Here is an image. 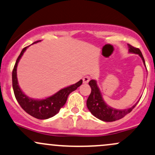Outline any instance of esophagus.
Returning <instances> with one entry per match:
<instances>
[{
    "mask_svg": "<svg viewBox=\"0 0 155 155\" xmlns=\"http://www.w3.org/2000/svg\"><path fill=\"white\" fill-rule=\"evenodd\" d=\"M82 80H83V83H84V84H87V83L89 82V81L91 80V77L88 76H86L83 78Z\"/></svg>",
    "mask_w": 155,
    "mask_h": 155,
    "instance_id": "1",
    "label": "esophagus"
}]
</instances>
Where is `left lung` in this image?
Wrapping results in <instances>:
<instances>
[{"label":"left lung","mask_w":155,"mask_h":155,"mask_svg":"<svg viewBox=\"0 0 155 155\" xmlns=\"http://www.w3.org/2000/svg\"><path fill=\"white\" fill-rule=\"evenodd\" d=\"M129 52L133 53V54H138L142 59L144 65L146 66L145 60H144L143 54L140 50L137 48H135L128 44ZM89 85L91 87V93L87 100V107L90 112L97 118L106 122L115 121L119 119L124 118L126 115L130 113L135 107L138 103H135L133 106L125 110H117L113 108L105 103L102 98L101 91L97 85V82L94 79H92L89 81Z\"/></svg>","instance_id":"8db88e82"}]
</instances>
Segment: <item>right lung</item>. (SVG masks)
Instances as JSON below:
<instances>
[{
  "mask_svg": "<svg viewBox=\"0 0 155 155\" xmlns=\"http://www.w3.org/2000/svg\"><path fill=\"white\" fill-rule=\"evenodd\" d=\"M41 40L35 42L34 43L40 42ZM33 43V44H34ZM28 46L25 47L22 50L19 57L17 59L16 62L12 71V87L15 98L22 108L31 116L37 119H48L54 116L59 113V110L64 106L68 99L69 94L77 89L82 84V80L79 81L76 84L61 89L53 96L48 97L45 99H34L28 97L23 93L18 85L17 78V67L23 53Z\"/></svg>",
  "mask_w": 155,
  "mask_h": 155,
  "instance_id": "right-lung-1",
  "label": "right lung"
}]
</instances>
